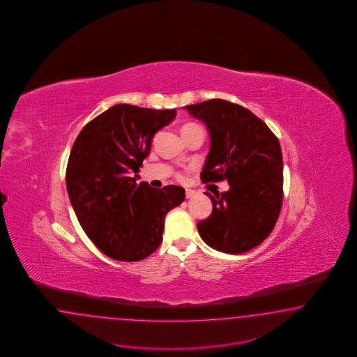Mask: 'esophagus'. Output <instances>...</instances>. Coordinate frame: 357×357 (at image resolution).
<instances>
[{"mask_svg": "<svg viewBox=\"0 0 357 357\" xmlns=\"http://www.w3.org/2000/svg\"><path fill=\"white\" fill-rule=\"evenodd\" d=\"M196 192H195L194 190H185V197L187 199H191V197H194Z\"/></svg>", "mask_w": 357, "mask_h": 357, "instance_id": "esophagus-1", "label": "esophagus"}]
</instances>
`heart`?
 I'll list each match as a JSON object with an SVG mask.
<instances>
[{"mask_svg": "<svg viewBox=\"0 0 357 357\" xmlns=\"http://www.w3.org/2000/svg\"><path fill=\"white\" fill-rule=\"evenodd\" d=\"M194 127H199L196 124H185L182 130H188V128H194Z\"/></svg>", "mask_w": 357, "mask_h": 357, "instance_id": "heart-1", "label": "heart"}]
</instances>
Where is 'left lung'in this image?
I'll use <instances>...</instances> for the list:
<instances>
[{
	"instance_id": "left-lung-1",
	"label": "left lung",
	"mask_w": 357,
	"mask_h": 357,
	"mask_svg": "<svg viewBox=\"0 0 357 357\" xmlns=\"http://www.w3.org/2000/svg\"><path fill=\"white\" fill-rule=\"evenodd\" d=\"M209 132L202 181H227V192L204 194L211 216L197 222L212 249L242 254L270 236L282 203V155L278 137L250 109L222 99L185 106Z\"/></svg>"
}]
</instances>
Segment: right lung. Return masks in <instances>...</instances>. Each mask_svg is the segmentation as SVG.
I'll return each mask as SVG.
<instances>
[{
    "instance_id": "1",
    "label": "right lung",
    "mask_w": 357,
    "mask_h": 357,
    "mask_svg": "<svg viewBox=\"0 0 357 357\" xmlns=\"http://www.w3.org/2000/svg\"><path fill=\"white\" fill-rule=\"evenodd\" d=\"M176 109L116 105L79 132L66 167V190L91 242L112 259L137 261L158 249L165 217L184 202L183 187L136 183L154 135Z\"/></svg>"
}]
</instances>
